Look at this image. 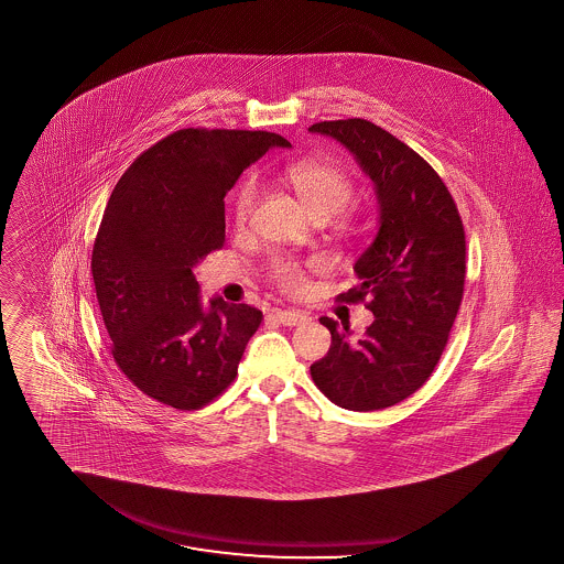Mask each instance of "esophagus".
I'll return each instance as SVG.
<instances>
[{
  "label": "esophagus",
  "mask_w": 564,
  "mask_h": 564,
  "mask_svg": "<svg viewBox=\"0 0 564 564\" xmlns=\"http://www.w3.org/2000/svg\"><path fill=\"white\" fill-rule=\"evenodd\" d=\"M272 316H274L279 323L288 325V327H295V325H302V323H306V321H308V315H306V313H302V311H293V308L274 311Z\"/></svg>",
  "instance_id": "1"
}]
</instances>
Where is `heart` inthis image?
Returning a JSON list of instances; mask_svg holds the SVG:
<instances>
[{"label":"heart","instance_id":"1","mask_svg":"<svg viewBox=\"0 0 564 564\" xmlns=\"http://www.w3.org/2000/svg\"><path fill=\"white\" fill-rule=\"evenodd\" d=\"M281 181L290 186L297 199L306 207L313 220H329L339 214L355 195V182L350 174L329 161H297L281 172ZM258 195V184L253 178L243 182L232 202V216L237 225L248 220ZM271 279L283 292H297L306 281V269L295 260H274L271 264Z\"/></svg>","mask_w":564,"mask_h":564}]
</instances>
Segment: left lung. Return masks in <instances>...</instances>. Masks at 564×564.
<instances>
[{"mask_svg": "<svg viewBox=\"0 0 564 564\" xmlns=\"http://www.w3.org/2000/svg\"><path fill=\"white\" fill-rule=\"evenodd\" d=\"M336 138L376 184L380 228L355 264L361 283L338 300L365 304L373 323L355 338L329 316L332 346L311 365L316 388L338 406L376 411L420 390L441 359L466 279V235L445 182L405 142L367 119L308 128Z\"/></svg>", "mask_w": 564, "mask_h": 564, "instance_id": "8db88e82", "label": "left lung"}]
</instances>
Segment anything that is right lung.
<instances>
[{
    "label": "right lung",
    "mask_w": 564,
    "mask_h": 564,
    "mask_svg": "<svg viewBox=\"0 0 564 564\" xmlns=\"http://www.w3.org/2000/svg\"><path fill=\"white\" fill-rule=\"evenodd\" d=\"M283 135L186 128L147 149L115 184L91 249L111 355L147 397L202 409L237 376L262 313L212 297L193 269L225 243V195Z\"/></svg>",
    "instance_id": "1"
}]
</instances>
